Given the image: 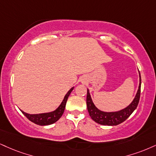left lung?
<instances>
[{
  "label": "left lung",
  "instance_id": "8db88e82",
  "mask_svg": "<svg viewBox=\"0 0 156 156\" xmlns=\"http://www.w3.org/2000/svg\"><path fill=\"white\" fill-rule=\"evenodd\" d=\"M139 76H140V83H139L137 92L135 95L134 99L128 106L119 111L105 112L97 108L94 104L91 94L89 93V90L87 89L86 105H87L88 112L91 119L101 125L116 126L128 119L136 108L139 101H140V90H141V76H140V71H139Z\"/></svg>",
  "mask_w": 156,
  "mask_h": 156
}]
</instances>
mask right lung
Wrapping results in <instances>:
<instances>
[{
  "label": "right lung",
  "instance_id": "1",
  "mask_svg": "<svg viewBox=\"0 0 156 156\" xmlns=\"http://www.w3.org/2000/svg\"><path fill=\"white\" fill-rule=\"evenodd\" d=\"M73 89H74V87H72L68 91H67V93L65 94V97H64L62 102L61 104L59 105V106L55 110H54V111L39 114H29L22 111L21 110H21L22 113H23L30 121L33 122V123H35V124L40 126H47L52 124V123H54L55 122H57L58 120L62 117V115L63 112L65 111L67 100Z\"/></svg>",
  "mask_w": 156,
  "mask_h": 156
}]
</instances>
